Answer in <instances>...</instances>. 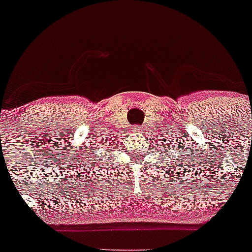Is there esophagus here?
I'll return each mask as SVG.
<instances>
[{
    "mask_svg": "<svg viewBox=\"0 0 252 252\" xmlns=\"http://www.w3.org/2000/svg\"><path fill=\"white\" fill-rule=\"evenodd\" d=\"M133 130L135 131V133H139V131L142 130V126H133Z\"/></svg>",
    "mask_w": 252,
    "mask_h": 252,
    "instance_id": "1",
    "label": "esophagus"
}]
</instances>
